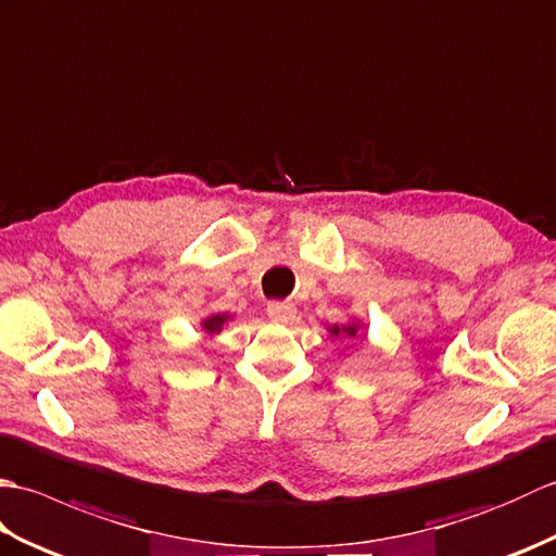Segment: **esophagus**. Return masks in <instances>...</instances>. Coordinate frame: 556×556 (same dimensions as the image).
<instances>
[{"label": "esophagus", "instance_id": "1", "mask_svg": "<svg viewBox=\"0 0 556 556\" xmlns=\"http://www.w3.org/2000/svg\"><path fill=\"white\" fill-rule=\"evenodd\" d=\"M296 305H291V303H269L267 305V315H269V320L271 323H291V320H296Z\"/></svg>", "mask_w": 556, "mask_h": 556}]
</instances>
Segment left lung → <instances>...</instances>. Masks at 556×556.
I'll list each match as a JSON object with an SVG mask.
<instances>
[{
  "label": "left lung",
  "instance_id": "8db88e82",
  "mask_svg": "<svg viewBox=\"0 0 556 556\" xmlns=\"http://www.w3.org/2000/svg\"><path fill=\"white\" fill-rule=\"evenodd\" d=\"M327 332L332 337V341H351L365 332V325L358 317H351L344 325H327Z\"/></svg>",
  "mask_w": 556,
  "mask_h": 556
}]
</instances>
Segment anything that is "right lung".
<instances>
[{"instance_id":"right-lung-1","label":"right lung","mask_w":556,"mask_h":556,"mask_svg":"<svg viewBox=\"0 0 556 556\" xmlns=\"http://www.w3.org/2000/svg\"><path fill=\"white\" fill-rule=\"evenodd\" d=\"M231 320H233L231 313H210L198 325H200V332H205L207 337H217L219 332H224V329H227V325Z\"/></svg>"}]
</instances>
